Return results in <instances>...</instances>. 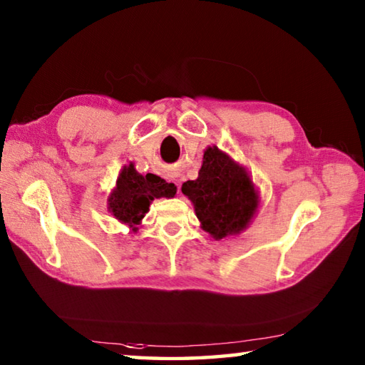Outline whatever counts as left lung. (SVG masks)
Here are the masks:
<instances>
[{
	"mask_svg": "<svg viewBox=\"0 0 365 365\" xmlns=\"http://www.w3.org/2000/svg\"><path fill=\"white\" fill-rule=\"evenodd\" d=\"M182 193L193 203L201 227L216 240L247 229L259 203L245 167L216 146L206 149L198 178L185 182Z\"/></svg>",
	"mask_w": 365,
	"mask_h": 365,
	"instance_id": "obj_1",
	"label": "left lung"
}]
</instances>
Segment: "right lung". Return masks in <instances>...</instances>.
<instances>
[{"label":"right lung","mask_w":365,"mask_h":365,"mask_svg":"<svg viewBox=\"0 0 365 365\" xmlns=\"http://www.w3.org/2000/svg\"><path fill=\"white\" fill-rule=\"evenodd\" d=\"M175 193V185L167 183L164 178L154 173L141 175L131 162L121 169L117 185L108 196V211L120 222L130 225L133 232H136L154 198H173Z\"/></svg>","instance_id":"right-lung-1"}]
</instances>
